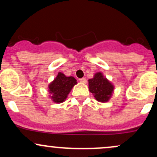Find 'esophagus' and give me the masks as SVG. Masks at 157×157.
Returning <instances> with one entry per match:
<instances>
[{
  "label": "esophagus",
  "mask_w": 157,
  "mask_h": 157,
  "mask_svg": "<svg viewBox=\"0 0 157 157\" xmlns=\"http://www.w3.org/2000/svg\"><path fill=\"white\" fill-rule=\"evenodd\" d=\"M80 81L81 82H82V83H86V82H87V80H86V79L84 78V77H82V78H80Z\"/></svg>",
  "instance_id": "1"
}]
</instances>
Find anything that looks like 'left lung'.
Returning <instances> with one entry per match:
<instances>
[{"instance_id":"1","label":"left lung","mask_w":157,"mask_h":157,"mask_svg":"<svg viewBox=\"0 0 157 157\" xmlns=\"http://www.w3.org/2000/svg\"><path fill=\"white\" fill-rule=\"evenodd\" d=\"M89 89L97 101L106 102L112 96L114 86L102 72H97L89 80Z\"/></svg>"}]
</instances>
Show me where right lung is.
<instances>
[{"instance_id": "add662e5", "label": "right lung", "mask_w": 157, "mask_h": 157, "mask_svg": "<svg viewBox=\"0 0 157 157\" xmlns=\"http://www.w3.org/2000/svg\"><path fill=\"white\" fill-rule=\"evenodd\" d=\"M77 83V80L74 77H66L63 73L59 72L48 86L50 98L55 103L64 102L68 94Z\"/></svg>"}]
</instances>
